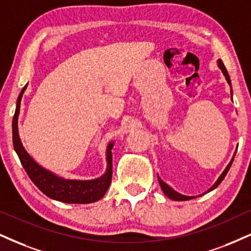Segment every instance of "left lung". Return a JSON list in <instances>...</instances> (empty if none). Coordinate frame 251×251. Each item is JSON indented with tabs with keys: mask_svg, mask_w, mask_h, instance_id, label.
Listing matches in <instances>:
<instances>
[{
	"mask_svg": "<svg viewBox=\"0 0 251 251\" xmlns=\"http://www.w3.org/2000/svg\"><path fill=\"white\" fill-rule=\"evenodd\" d=\"M218 66H219V69H220V70L222 71V73H224V75H225L226 80H227L228 85L230 86V95H231V97H233V92H231V82H230V79H229V74H228L227 70H226L225 65H224V63H222V60H221V59H219V60H218ZM231 100H233V99H231ZM235 154H236V151H235L234 154H233V157H231V159H230L229 164H228V165L226 166V169L224 170V172L221 173L220 177L218 178V180H216V181L214 182V184H213V186H212L211 188H209V190H207V191L205 192V193L200 194V196H197V197H201V196H203V194L208 193V192H211V191H213V190H215V188L218 187L219 185L221 184V181L224 180V179H225L226 175H227L228 171H229V169H230V166H231V163H233V160H234ZM158 181H159L160 187H162V190H163V192H164V194H165L166 197H169L170 199L176 200V201H186V200H191V199H194V198H197L196 196H185V194L179 193V192H177V191L173 190V188H172L171 186H169V185L166 184L165 181H163L162 179H160L159 177H158Z\"/></svg>",
	"mask_w": 251,
	"mask_h": 251,
	"instance_id": "8db88e82",
	"label": "left lung"
}]
</instances>
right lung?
Here are the masks:
<instances>
[{
  "label": "right lung",
  "mask_w": 251,
  "mask_h": 251,
  "mask_svg": "<svg viewBox=\"0 0 251 251\" xmlns=\"http://www.w3.org/2000/svg\"><path fill=\"white\" fill-rule=\"evenodd\" d=\"M26 86L27 85L22 88L17 99L16 110L12 119V142H14L15 151L18 154V158L27 176L45 196L53 200L65 203H91L100 200L106 194L111 182V170H113L111 169V160H113L111 149L114 147V141L109 142L107 145V169L101 177L89 179V180L66 179L57 176L50 170L43 168L27 153L18 135V115H20L22 97L25 92Z\"/></svg>",
  "instance_id": "obj_1"
}]
</instances>
